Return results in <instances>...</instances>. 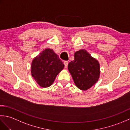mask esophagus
I'll use <instances>...</instances> for the list:
<instances>
[{"instance_id":"1","label":"esophagus","mask_w":130,"mask_h":130,"mask_svg":"<svg viewBox=\"0 0 130 130\" xmlns=\"http://www.w3.org/2000/svg\"><path fill=\"white\" fill-rule=\"evenodd\" d=\"M63 63H64V65H65V68H67L68 65V62L67 61H65L63 62Z\"/></svg>"}]
</instances>
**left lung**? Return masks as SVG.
<instances>
[{"instance_id":"obj_1","label":"left lung","mask_w":130,"mask_h":130,"mask_svg":"<svg viewBox=\"0 0 130 130\" xmlns=\"http://www.w3.org/2000/svg\"><path fill=\"white\" fill-rule=\"evenodd\" d=\"M68 70L74 83L79 89L87 90L98 82L100 76V65L84 49L74 54V60L68 64Z\"/></svg>"}]
</instances>
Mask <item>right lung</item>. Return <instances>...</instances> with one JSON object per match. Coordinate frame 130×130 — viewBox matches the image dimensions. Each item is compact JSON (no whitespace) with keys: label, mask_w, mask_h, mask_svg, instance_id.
I'll use <instances>...</instances> for the list:
<instances>
[{"label":"right lung","mask_w":130,"mask_h":130,"mask_svg":"<svg viewBox=\"0 0 130 130\" xmlns=\"http://www.w3.org/2000/svg\"><path fill=\"white\" fill-rule=\"evenodd\" d=\"M63 68L64 64L53 50L46 48L32 60L31 71L37 84L41 87L47 88L53 84Z\"/></svg>","instance_id":"obj_1"}]
</instances>
